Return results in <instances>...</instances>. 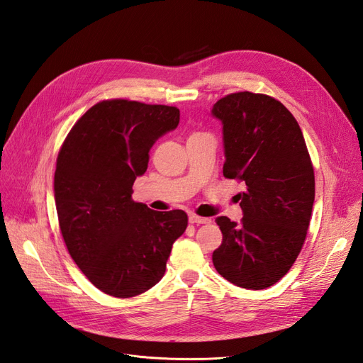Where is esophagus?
<instances>
[{
  "mask_svg": "<svg viewBox=\"0 0 363 363\" xmlns=\"http://www.w3.org/2000/svg\"><path fill=\"white\" fill-rule=\"evenodd\" d=\"M189 223L191 224H208L211 223V218H203L199 215H191L189 216Z\"/></svg>",
  "mask_w": 363,
  "mask_h": 363,
  "instance_id": "obj_1",
  "label": "esophagus"
}]
</instances>
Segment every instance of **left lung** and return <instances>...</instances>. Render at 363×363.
Listing matches in <instances>:
<instances>
[{"mask_svg":"<svg viewBox=\"0 0 363 363\" xmlns=\"http://www.w3.org/2000/svg\"><path fill=\"white\" fill-rule=\"evenodd\" d=\"M212 115L223 124L224 177L244 182L238 194L240 223L218 216L223 244L213 265L230 283L265 289L298 257L315 200V175L301 128L280 101L238 92L216 101Z\"/></svg>","mask_w":363,"mask_h":363,"instance_id":"1","label":"left lung"}]
</instances>
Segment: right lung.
<instances>
[{
  "mask_svg": "<svg viewBox=\"0 0 363 363\" xmlns=\"http://www.w3.org/2000/svg\"><path fill=\"white\" fill-rule=\"evenodd\" d=\"M180 111L128 100L96 103L71 128L57 156L54 201L71 257L107 295L128 298L160 281L183 211L156 212L131 200L156 140L177 128Z\"/></svg>",
  "mask_w": 363,
  "mask_h": 363,
  "instance_id": "add662e5",
  "label": "right lung"
}]
</instances>
